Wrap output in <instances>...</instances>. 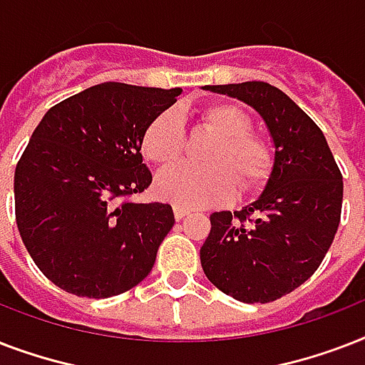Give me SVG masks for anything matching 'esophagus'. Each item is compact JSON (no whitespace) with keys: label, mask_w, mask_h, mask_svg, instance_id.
I'll list each match as a JSON object with an SVG mask.
<instances>
[{"label":"esophagus","mask_w":365,"mask_h":365,"mask_svg":"<svg viewBox=\"0 0 365 365\" xmlns=\"http://www.w3.org/2000/svg\"><path fill=\"white\" fill-rule=\"evenodd\" d=\"M185 216H189L187 208H183V206H174V217H176L178 222H180V220H183Z\"/></svg>","instance_id":"1"}]
</instances>
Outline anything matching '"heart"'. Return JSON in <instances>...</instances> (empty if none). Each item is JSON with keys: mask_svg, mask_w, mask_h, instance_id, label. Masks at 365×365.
Returning <instances> with one entry per match:
<instances>
[{"mask_svg": "<svg viewBox=\"0 0 365 365\" xmlns=\"http://www.w3.org/2000/svg\"><path fill=\"white\" fill-rule=\"evenodd\" d=\"M202 119L217 134L206 153V165L178 163L160 172L155 191L160 199L183 208H202L229 199L235 182L240 189H255L269 172V153L261 140L248 134L250 121L239 108L214 104L205 108ZM183 143L182 119L176 110L155 117L143 134V153L157 165L170 163Z\"/></svg>", "mask_w": 365, "mask_h": 365, "instance_id": "b5f03b06", "label": "heart"}]
</instances>
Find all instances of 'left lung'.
I'll use <instances>...</instances> for the list:
<instances>
[{
    "label": "left lung",
    "mask_w": 365,
    "mask_h": 365,
    "mask_svg": "<svg viewBox=\"0 0 365 365\" xmlns=\"http://www.w3.org/2000/svg\"><path fill=\"white\" fill-rule=\"evenodd\" d=\"M254 108L272 140L259 197L240 212H214L200 248L206 278L242 303H269L309 280L334 242L343 176L322 130L280 88L263 81L206 85Z\"/></svg>",
    "instance_id": "left-lung-1"
}]
</instances>
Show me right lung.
<instances>
[{"label": "right lung", "mask_w": 365, "mask_h": 365, "mask_svg": "<svg viewBox=\"0 0 365 365\" xmlns=\"http://www.w3.org/2000/svg\"><path fill=\"white\" fill-rule=\"evenodd\" d=\"M180 94L100 83L43 115L14 170V212L28 254L58 288L104 299L151 272L172 206L123 199L153 180L143 134Z\"/></svg>", "instance_id": "1"}]
</instances>
